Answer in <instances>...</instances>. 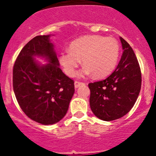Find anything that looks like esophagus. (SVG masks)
<instances>
[{"mask_svg": "<svg viewBox=\"0 0 156 156\" xmlns=\"http://www.w3.org/2000/svg\"><path fill=\"white\" fill-rule=\"evenodd\" d=\"M84 84V83H82V82H79V81H75V83H74V85H75V87L77 88L79 87L80 85H83Z\"/></svg>", "mask_w": 156, "mask_h": 156, "instance_id": "34e87169", "label": "esophagus"}]
</instances>
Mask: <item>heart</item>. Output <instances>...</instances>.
<instances>
[{
    "mask_svg": "<svg viewBox=\"0 0 156 156\" xmlns=\"http://www.w3.org/2000/svg\"><path fill=\"white\" fill-rule=\"evenodd\" d=\"M120 46L113 37L87 35L70 44L69 50L60 54L59 61L69 76H74L81 62L85 65L80 76L94 74L97 78L109 75L118 63Z\"/></svg>",
    "mask_w": 156,
    "mask_h": 156,
    "instance_id": "obj_1",
    "label": "heart"
}]
</instances>
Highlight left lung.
Returning a JSON list of instances; mask_svg holds the SVG:
<instances>
[{"label":"left lung","mask_w":156,"mask_h":156,"mask_svg":"<svg viewBox=\"0 0 156 156\" xmlns=\"http://www.w3.org/2000/svg\"><path fill=\"white\" fill-rule=\"evenodd\" d=\"M123 53L115 71L103 80L90 83V106L104 121L119 119L134 105L141 87V73L133 49L120 37Z\"/></svg>","instance_id":"8db88e82"}]
</instances>
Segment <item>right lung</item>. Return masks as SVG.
I'll use <instances>...</instances> for the list:
<instances>
[{
	"label": "right lung",
	"mask_w": 156,
	"mask_h": 156,
	"mask_svg": "<svg viewBox=\"0 0 156 156\" xmlns=\"http://www.w3.org/2000/svg\"><path fill=\"white\" fill-rule=\"evenodd\" d=\"M50 35L37 36L22 49L13 66V90L20 108L33 120L51 125L68 111L75 92L74 81L59 67ZM44 57L41 65L34 57Z\"/></svg>",
	"instance_id": "1"
}]
</instances>
